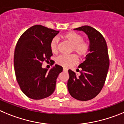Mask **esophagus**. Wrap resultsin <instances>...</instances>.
Instances as JSON below:
<instances>
[{"label": "esophagus", "instance_id": "1", "mask_svg": "<svg viewBox=\"0 0 124 124\" xmlns=\"http://www.w3.org/2000/svg\"><path fill=\"white\" fill-rule=\"evenodd\" d=\"M63 72H67L68 69H66V68H63Z\"/></svg>", "mask_w": 124, "mask_h": 124}]
</instances>
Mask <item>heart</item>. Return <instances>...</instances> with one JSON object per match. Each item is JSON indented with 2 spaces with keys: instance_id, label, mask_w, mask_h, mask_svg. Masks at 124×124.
Wrapping results in <instances>:
<instances>
[{
  "instance_id": "1",
  "label": "heart",
  "mask_w": 124,
  "mask_h": 124,
  "mask_svg": "<svg viewBox=\"0 0 124 124\" xmlns=\"http://www.w3.org/2000/svg\"><path fill=\"white\" fill-rule=\"evenodd\" d=\"M62 38L67 42L72 44L71 51L75 52L80 57H84L88 54L90 46L86 41L83 39L81 34L74 31L67 32L62 35ZM59 40L57 38H52L50 43V49L52 53H57L58 51ZM56 63L64 67H70L78 62V58L75 54L69 55H61L57 57Z\"/></svg>"
}]
</instances>
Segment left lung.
Here are the masks:
<instances>
[{
  "mask_svg": "<svg viewBox=\"0 0 124 124\" xmlns=\"http://www.w3.org/2000/svg\"><path fill=\"white\" fill-rule=\"evenodd\" d=\"M74 30L83 31L88 35L90 53L79 65L80 76L69 70L68 90L76 100L88 101L100 93L105 83L109 66L108 46L103 36L91 26L85 25Z\"/></svg>",
  "mask_w": 124,
  "mask_h": 124,
  "instance_id": "8db88e82",
  "label": "left lung"
}]
</instances>
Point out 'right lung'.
<instances>
[{
	"instance_id": "1",
	"label": "right lung",
	"mask_w": 124,
	"mask_h": 124,
	"mask_svg": "<svg viewBox=\"0 0 124 124\" xmlns=\"http://www.w3.org/2000/svg\"><path fill=\"white\" fill-rule=\"evenodd\" d=\"M59 32L36 24L24 31L16 43L14 53L15 76L21 90L31 99H44L55 90L56 80L63 68L55 65L47 71L42 68V65L44 61H52L50 43Z\"/></svg>"
}]
</instances>
